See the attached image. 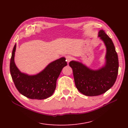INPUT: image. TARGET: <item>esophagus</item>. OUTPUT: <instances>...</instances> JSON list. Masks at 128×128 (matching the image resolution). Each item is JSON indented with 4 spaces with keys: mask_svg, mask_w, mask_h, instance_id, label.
I'll list each match as a JSON object with an SVG mask.
<instances>
[{
    "mask_svg": "<svg viewBox=\"0 0 128 128\" xmlns=\"http://www.w3.org/2000/svg\"><path fill=\"white\" fill-rule=\"evenodd\" d=\"M72 60V56H71L70 55H68L66 56V61L68 62V63L69 62Z\"/></svg>",
    "mask_w": 128,
    "mask_h": 128,
    "instance_id": "1",
    "label": "esophagus"
}]
</instances>
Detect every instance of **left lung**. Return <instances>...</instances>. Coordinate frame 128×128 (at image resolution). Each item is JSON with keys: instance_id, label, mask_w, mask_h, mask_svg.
<instances>
[{"instance_id": "obj_1", "label": "left lung", "mask_w": 128, "mask_h": 128, "mask_svg": "<svg viewBox=\"0 0 128 128\" xmlns=\"http://www.w3.org/2000/svg\"><path fill=\"white\" fill-rule=\"evenodd\" d=\"M98 37L106 48L104 65L93 70L80 62L69 63L77 89L88 96L100 95L110 89L115 83L118 71V59L112 40L103 30L98 31Z\"/></svg>"}]
</instances>
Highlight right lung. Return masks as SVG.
<instances>
[{"mask_svg":"<svg viewBox=\"0 0 128 128\" xmlns=\"http://www.w3.org/2000/svg\"><path fill=\"white\" fill-rule=\"evenodd\" d=\"M16 44L13 48L10 60V73L18 91L32 100H44L52 95L56 87L57 78L67 65L65 58L61 57L49 63L40 72L29 75L18 69L14 62Z\"/></svg>","mask_w":128,"mask_h":128,"instance_id":"obj_1","label":"right lung"}]
</instances>
